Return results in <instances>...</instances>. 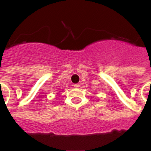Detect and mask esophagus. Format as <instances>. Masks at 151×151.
I'll return each mask as SVG.
<instances>
[{
	"mask_svg": "<svg viewBox=\"0 0 151 151\" xmlns=\"http://www.w3.org/2000/svg\"><path fill=\"white\" fill-rule=\"evenodd\" d=\"M73 86H74L75 88H79V87H80L79 84H75V85H73Z\"/></svg>",
	"mask_w": 151,
	"mask_h": 151,
	"instance_id": "34e87169",
	"label": "esophagus"
}]
</instances>
